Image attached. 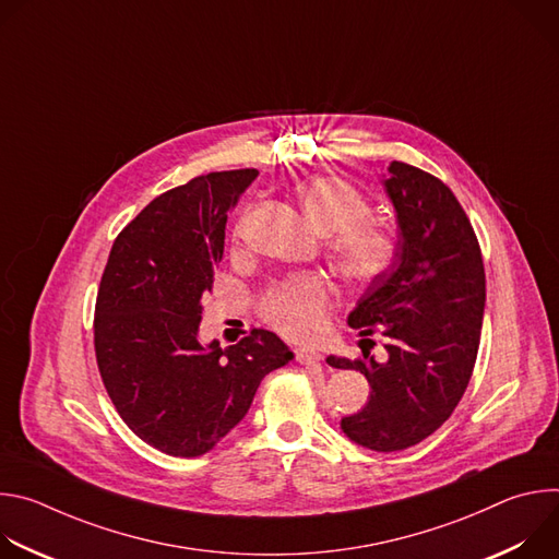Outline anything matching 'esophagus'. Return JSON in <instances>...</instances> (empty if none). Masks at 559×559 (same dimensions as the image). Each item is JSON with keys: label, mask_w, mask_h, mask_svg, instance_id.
<instances>
[{"label": "esophagus", "mask_w": 559, "mask_h": 559, "mask_svg": "<svg viewBox=\"0 0 559 559\" xmlns=\"http://www.w3.org/2000/svg\"><path fill=\"white\" fill-rule=\"evenodd\" d=\"M323 356H321V352L318 349H313V347H296V360L300 362V365H316L318 360H321Z\"/></svg>", "instance_id": "esophagus-1"}]
</instances>
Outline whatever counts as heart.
Segmentation results:
<instances>
[{
    "label": "heart",
    "mask_w": 559,
    "mask_h": 559,
    "mask_svg": "<svg viewBox=\"0 0 559 559\" xmlns=\"http://www.w3.org/2000/svg\"><path fill=\"white\" fill-rule=\"evenodd\" d=\"M298 203L311 225L328 234L336 267L352 281L380 276L393 261V234L369 218V199L336 177H316L296 190ZM334 298L330 278L302 272L278 283L263 302L267 323L289 338L316 336L325 325V309Z\"/></svg>",
    "instance_id": "1"
}]
</instances>
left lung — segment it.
<instances>
[{
	"mask_svg": "<svg viewBox=\"0 0 559 559\" xmlns=\"http://www.w3.org/2000/svg\"><path fill=\"white\" fill-rule=\"evenodd\" d=\"M382 188L401 241L389 270L371 281L347 316L360 336L386 338V360L330 356L371 384L369 403L341 420L343 433L371 451H403L431 436L468 384L487 300L480 246L453 192L429 173L391 162Z\"/></svg>",
	"mask_w": 559,
	"mask_h": 559,
	"instance_id": "obj_1",
	"label": "left lung"
}]
</instances>
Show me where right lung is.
Listing matches in <instances>:
<instances>
[{
    "mask_svg": "<svg viewBox=\"0 0 559 559\" xmlns=\"http://www.w3.org/2000/svg\"><path fill=\"white\" fill-rule=\"evenodd\" d=\"M257 170L197 177L117 236L95 307L97 365L123 423L150 447L194 457L241 423L261 380L294 354L267 330L203 345V296L223 259L227 210Z\"/></svg>",
    "mask_w": 559,
    "mask_h": 559,
    "instance_id": "obj_1",
    "label": "right lung"
}]
</instances>
